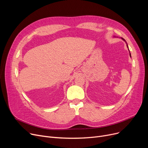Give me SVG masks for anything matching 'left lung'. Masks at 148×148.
Masks as SVG:
<instances>
[{
    "label": "left lung",
    "instance_id": "obj_1",
    "mask_svg": "<svg viewBox=\"0 0 148 148\" xmlns=\"http://www.w3.org/2000/svg\"><path fill=\"white\" fill-rule=\"evenodd\" d=\"M121 39H123V40L124 41H125V40H124V39L123 38H122V37H121ZM125 43H126V42H125ZM127 47H128V49H129V47H128V45H127ZM129 52H130V51H129ZM130 57H131V54H130Z\"/></svg>",
    "mask_w": 148,
    "mask_h": 148
}]
</instances>
